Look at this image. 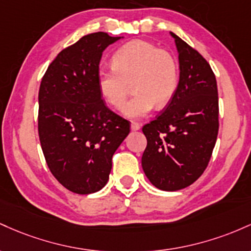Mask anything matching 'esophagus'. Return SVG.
<instances>
[{"mask_svg": "<svg viewBox=\"0 0 251 251\" xmlns=\"http://www.w3.org/2000/svg\"><path fill=\"white\" fill-rule=\"evenodd\" d=\"M131 129H133V130H140L141 126L137 122H131Z\"/></svg>", "mask_w": 251, "mask_h": 251, "instance_id": "1", "label": "esophagus"}]
</instances>
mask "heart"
I'll return each instance as SVG.
<instances>
[{"instance_id": "1", "label": "heart", "mask_w": 251, "mask_h": 251, "mask_svg": "<svg viewBox=\"0 0 251 251\" xmlns=\"http://www.w3.org/2000/svg\"><path fill=\"white\" fill-rule=\"evenodd\" d=\"M112 69L98 71L100 95L115 109L125 106L133 85L135 96L126 104L125 114L141 118L156 106L172 100L179 84V66L171 52L146 40H133L121 46L111 58Z\"/></svg>"}]
</instances>
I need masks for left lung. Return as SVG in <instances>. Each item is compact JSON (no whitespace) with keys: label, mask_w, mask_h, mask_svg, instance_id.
Listing matches in <instances>:
<instances>
[{"label":"left lung","mask_w":251,"mask_h":251,"mask_svg":"<svg viewBox=\"0 0 251 251\" xmlns=\"http://www.w3.org/2000/svg\"><path fill=\"white\" fill-rule=\"evenodd\" d=\"M171 35L179 53L178 88L163 112L142 128L143 172L162 191L190 186L204 173L219 128L215 73L198 50Z\"/></svg>","instance_id":"8db88e82"}]
</instances>
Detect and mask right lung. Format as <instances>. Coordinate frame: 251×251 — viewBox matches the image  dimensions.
<instances>
[{"mask_svg": "<svg viewBox=\"0 0 251 251\" xmlns=\"http://www.w3.org/2000/svg\"><path fill=\"white\" fill-rule=\"evenodd\" d=\"M121 39L98 32L61 50L39 89L38 130L50 173L78 194L108 182L112 155L130 131V122L106 106L97 85L103 50Z\"/></svg>", "mask_w": 251, "mask_h": 251, "instance_id": "1", "label": "right lung"}]
</instances>
